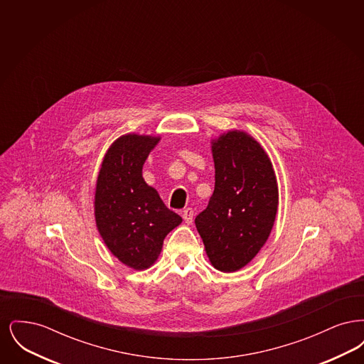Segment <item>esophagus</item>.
Returning a JSON list of instances; mask_svg holds the SVG:
<instances>
[{
	"mask_svg": "<svg viewBox=\"0 0 364 364\" xmlns=\"http://www.w3.org/2000/svg\"><path fill=\"white\" fill-rule=\"evenodd\" d=\"M183 218H184V223H186V224H192V220H193V210L191 208H186V210L183 211Z\"/></svg>",
	"mask_w": 364,
	"mask_h": 364,
	"instance_id": "1",
	"label": "esophagus"
}]
</instances>
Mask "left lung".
I'll use <instances>...</instances> for the list:
<instances>
[{
	"label": "left lung",
	"mask_w": 364,
	"mask_h": 364,
	"mask_svg": "<svg viewBox=\"0 0 364 364\" xmlns=\"http://www.w3.org/2000/svg\"><path fill=\"white\" fill-rule=\"evenodd\" d=\"M214 192L195 218L211 264L224 273L240 270L267 242L278 208L272 161L244 131H229L211 141Z\"/></svg>",
	"instance_id": "obj_1"
}]
</instances>
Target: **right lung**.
<instances>
[{
	"label": "right lung",
	"mask_w": 364,
	"mask_h": 364,
	"mask_svg": "<svg viewBox=\"0 0 364 364\" xmlns=\"http://www.w3.org/2000/svg\"><path fill=\"white\" fill-rule=\"evenodd\" d=\"M159 139L138 134L116 139L97 178L94 213L98 232L110 252L135 270L149 269L158 259L164 239L183 221L141 176Z\"/></svg>",
	"instance_id": "obj_1"
}]
</instances>
